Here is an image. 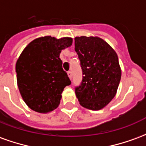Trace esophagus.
Listing matches in <instances>:
<instances>
[{
  "label": "esophagus",
  "mask_w": 146,
  "mask_h": 146,
  "mask_svg": "<svg viewBox=\"0 0 146 146\" xmlns=\"http://www.w3.org/2000/svg\"><path fill=\"white\" fill-rule=\"evenodd\" d=\"M68 76H69V77H70V79L71 80L72 79V76H73V74H72V71H68Z\"/></svg>",
  "instance_id": "34e87169"
}]
</instances>
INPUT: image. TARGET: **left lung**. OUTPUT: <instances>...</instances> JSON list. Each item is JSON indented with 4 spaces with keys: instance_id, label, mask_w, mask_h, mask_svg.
Listing matches in <instances>:
<instances>
[{
    "instance_id": "left-lung-1",
    "label": "left lung",
    "mask_w": 146,
    "mask_h": 146,
    "mask_svg": "<svg viewBox=\"0 0 146 146\" xmlns=\"http://www.w3.org/2000/svg\"><path fill=\"white\" fill-rule=\"evenodd\" d=\"M75 51L82 69L80 85L75 88L80 104L92 110L106 106L116 94L121 78L118 56L98 36L75 37Z\"/></svg>"
}]
</instances>
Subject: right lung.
Masks as SVG:
<instances>
[{
    "mask_svg": "<svg viewBox=\"0 0 146 146\" xmlns=\"http://www.w3.org/2000/svg\"><path fill=\"white\" fill-rule=\"evenodd\" d=\"M72 43L71 37H39L30 42L18 58V88L23 101L33 111L47 113L55 110L64 88L71 84L59 54Z\"/></svg>",
    "mask_w": 146,
    "mask_h": 146,
    "instance_id": "add662e5",
    "label": "right lung"
}]
</instances>
